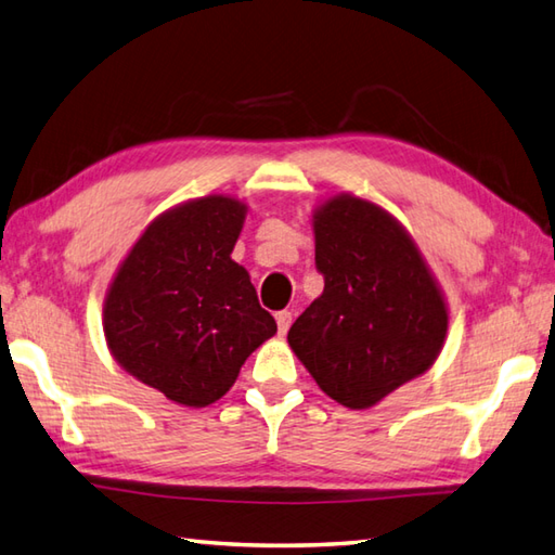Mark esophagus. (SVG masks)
<instances>
[{
  "label": "esophagus",
  "mask_w": 555,
  "mask_h": 555,
  "mask_svg": "<svg viewBox=\"0 0 555 555\" xmlns=\"http://www.w3.org/2000/svg\"><path fill=\"white\" fill-rule=\"evenodd\" d=\"M275 321H278V333L285 335L289 331V325H292V313L280 311V313H275Z\"/></svg>",
  "instance_id": "1"
}]
</instances>
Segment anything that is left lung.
Returning <instances> with one entry per match:
<instances>
[{"label":"left lung","instance_id":"obj_1","mask_svg":"<svg viewBox=\"0 0 555 555\" xmlns=\"http://www.w3.org/2000/svg\"><path fill=\"white\" fill-rule=\"evenodd\" d=\"M311 224L325 287L287 343L327 398L371 410L434 366L448 337L446 294L412 234L378 203L327 196Z\"/></svg>","mask_w":555,"mask_h":555}]
</instances>
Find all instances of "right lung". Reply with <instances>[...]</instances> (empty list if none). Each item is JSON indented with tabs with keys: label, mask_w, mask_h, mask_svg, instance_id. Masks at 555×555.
Listing matches in <instances>:
<instances>
[{
	"label": "right lung",
	"mask_w": 555,
	"mask_h": 555,
	"mask_svg": "<svg viewBox=\"0 0 555 555\" xmlns=\"http://www.w3.org/2000/svg\"><path fill=\"white\" fill-rule=\"evenodd\" d=\"M246 210L228 194L177 203L149 222L107 287L112 359L175 404L218 402L278 333L246 268L232 261Z\"/></svg>",
	"instance_id": "1"
}]
</instances>
